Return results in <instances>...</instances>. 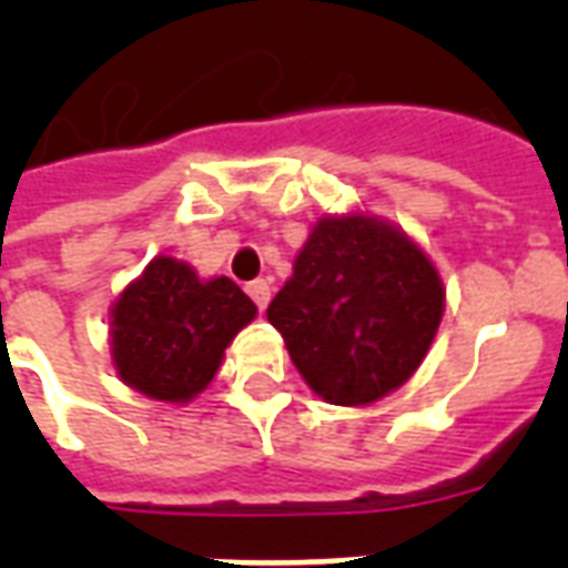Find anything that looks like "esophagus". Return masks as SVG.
<instances>
[{
	"label": "esophagus",
	"instance_id": "obj_1",
	"mask_svg": "<svg viewBox=\"0 0 568 568\" xmlns=\"http://www.w3.org/2000/svg\"><path fill=\"white\" fill-rule=\"evenodd\" d=\"M247 294L253 297L258 310H265L267 301H271V283L267 280H253V283H247Z\"/></svg>",
	"mask_w": 568,
	"mask_h": 568
}]
</instances>
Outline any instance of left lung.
<instances>
[{"label": "left lung", "mask_w": 568, "mask_h": 568, "mask_svg": "<svg viewBox=\"0 0 568 568\" xmlns=\"http://www.w3.org/2000/svg\"><path fill=\"white\" fill-rule=\"evenodd\" d=\"M445 310L433 262L388 223L324 217L294 258L267 321L324 400L363 406L422 365Z\"/></svg>", "instance_id": "8db88e82"}]
</instances>
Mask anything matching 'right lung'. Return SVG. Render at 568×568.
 I'll return each instance as SVG.
<instances>
[{"label": "right lung", "instance_id": "obj_1", "mask_svg": "<svg viewBox=\"0 0 568 568\" xmlns=\"http://www.w3.org/2000/svg\"><path fill=\"white\" fill-rule=\"evenodd\" d=\"M256 318L230 276L200 280L185 262L153 258L111 310V356L126 386L185 404L221 368L223 351Z\"/></svg>", "mask_w": 568, "mask_h": 568}]
</instances>
